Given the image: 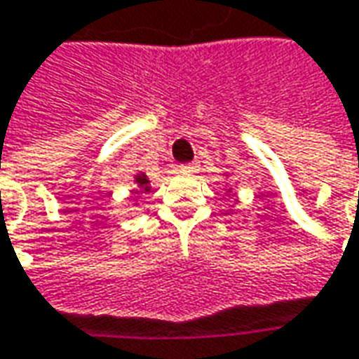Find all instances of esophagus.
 <instances>
[{"label": "esophagus", "mask_w": 359, "mask_h": 359, "mask_svg": "<svg viewBox=\"0 0 359 359\" xmlns=\"http://www.w3.org/2000/svg\"><path fill=\"white\" fill-rule=\"evenodd\" d=\"M196 169H198V167H196V163H182V165H180V170H182V172H196Z\"/></svg>", "instance_id": "obj_1"}]
</instances>
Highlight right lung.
Here are the masks:
<instances>
[{
	"mask_svg": "<svg viewBox=\"0 0 359 359\" xmlns=\"http://www.w3.org/2000/svg\"><path fill=\"white\" fill-rule=\"evenodd\" d=\"M135 182L139 184V189H143L145 192H147V190H149V180H147V177H145V175H137V177H135ZM137 192H139V190H137Z\"/></svg>",
	"mask_w": 359,
	"mask_h": 359,
	"instance_id": "1",
	"label": "right lung"
}]
</instances>
